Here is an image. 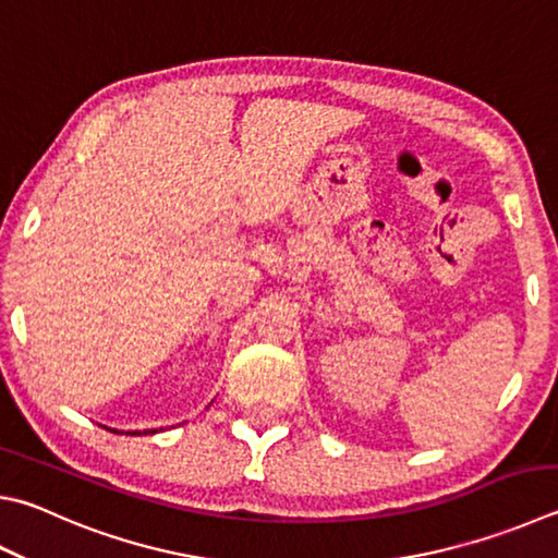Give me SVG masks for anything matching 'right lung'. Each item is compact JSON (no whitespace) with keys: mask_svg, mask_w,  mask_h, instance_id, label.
<instances>
[{"mask_svg":"<svg viewBox=\"0 0 558 558\" xmlns=\"http://www.w3.org/2000/svg\"><path fill=\"white\" fill-rule=\"evenodd\" d=\"M131 434H138V432H131ZM150 434H154V432H150Z\"/></svg>","mask_w":558,"mask_h":558,"instance_id":"add662e5","label":"right lung"}]
</instances>
